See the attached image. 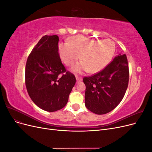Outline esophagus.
Listing matches in <instances>:
<instances>
[{
  "instance_id": "obj_1",
  "label": "esophagus",
  "mask_w": 152,
  "mask_h": 152,
  "mask_svg": "<svg viewBox=\"0 0 152 152\" xmlns=\"http://www.w3.org/2000/svg\"><path fill=\"white\" fill-rule=\"evenodd\" d=\"M76 80H77V82H79L82 80V78L80 77H79V76H76Z\"/></svg>"
}]
</instances>
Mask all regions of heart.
Segmentation results:
<instances>
[{"mask_svg": "<svg viewBox=\"0 0 152 152\" xmlns=\"http://www.w3.org/2000/svg\"><path fill=\"white\" fill-rule=\"evenodd\" d=\"M115 45L111 39L96 40L76 35L68 44L59 45V55L66 66H72L80 58L81 62L73 66L75 73H97L107 66L113 56Z\"/></svg>", "mask_w": 152, "mask_h": 152, "instance_id": "obj_1", "label": "heart"}]
</instances>
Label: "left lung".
<instances>
[{"instance_id":"8db88e82","label":"left lung","mask_w":152,"mask_h":152,"mask_svg":"<svg viewBox=\"0 0 152 152\" xmlns=\"http://www.w3.org/2000/svg\"><path fill=\"white\" fill-rule=\"evenodd\" d=\"M116 56L102 71L83 79L86 85L85 105L91 112L103 115L121 103L129 82V66L126 54Z\"/></svg>"}]
</instances>
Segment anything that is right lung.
<instances>
[{"label": "right lung", "instance_id": "right-lung-1", "mask_svg": "<svg viewBox=\"0 0 152 152\" xmlns=\"http://www.w3.org/2000/svg\"><path fill=\"white\" fill-rule=\"evenodd\" d=\"M58 36L42 37L31 50L25 68V84L33 102L47 112L66 104L75 84L74 75L62 64L58 53Z\"/></svg>", "mask_w": 152, "mask_h": 152}]
</instances>
